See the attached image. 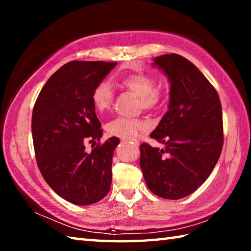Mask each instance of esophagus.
<instances>
[{"label": "esophagus", "mask_w": 251, "mask_h": 251, "mask_svg": "<svg viewBox=\"0 0 251 251\" xmlns=\"http://www.w3.org/2000/svg\"><path fill=\"white\" fill-rule=\"evenodd\" d=\"M130 143L131 144H134V145H136V146H138L139 145V141H138V139H130Z\"/></svg>", "instance_id": "34e87169"}]
</instances>
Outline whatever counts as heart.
Segmentation results:
<instances>
[{"instance_id": "b5f03b06", "label": "heart", "mask_w": 251, "mask_h": 251, "mask_svg": "<svg viewBox=\"0 0 251 251\" xmlns=\"http://www.w3.org/2000/svg\"><path fill=\"white\" fill-rule=\"evenodd\" d=\"M155 79L151 76L143 73L123 76L121 84L126 90L139 97V106L143 109L151 110L159 106L163 94L159 87L155 86ZM113 100V90L107 80H101L96 85L92 93L93 105L99 114H104L110 108ZM146 128V124L138 120L117 117L106 125V131L110 136L120 138H134L138 131Z\"/></svg>"}]
</instances>
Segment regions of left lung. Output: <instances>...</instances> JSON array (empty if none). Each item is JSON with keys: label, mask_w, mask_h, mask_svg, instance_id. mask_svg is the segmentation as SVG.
Segmentation results:
<instances>
[{"label": "left lung", "mask_w": 251, "mask_h": 251, "mask_svg": "<svg viewBox=\"0 0 251 251\" xmlns=\"http://www.w3.org/2000/svg\"><path fill=\"white\" fill-rule=\"evenodd\" d=\"M152 65L171 84L168 112L151 134L165 147L143 143L139 164L151 193L180 199L202 185L222 154V104L209 80L185 57L165 54Z\"/></svg>", "instance_id": "obj_1"}]
</instances>
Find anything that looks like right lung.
Returning <instances> with one entry per match:
<instances>
[{
  "mask_svg": "<svg viewBox=\"0 0 251 251\" xmlns=\"http://www.w3.org/2000/svg\"><path fill=\"white\" fill-rule=\"evenodd\" d=\"M117 63L72 61L50 76L32 114L34 151L42 176L58 196L75 205L103 199L112 185L113 154L120 143L110 137L91 152L85 144L103 130L92 93Z\"/></svg>",
  "mask_w": 251,
  "mask_h": 251,
  "instance_id": "right-lung-1",
  "label": "right lung"
}]
</instances>
